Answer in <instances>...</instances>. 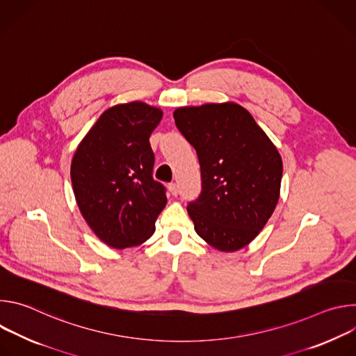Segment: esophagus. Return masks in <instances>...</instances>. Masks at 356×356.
<instances>
[{
    "instance_id": "esophagus-1",
    "label": "esophagus",
    "mask_w": 356,
    "mask_h": 356,
    "mask_svg": "<svg viewBox=\"0 0 356 356\" xmlns=\"http://www.w3.org/2000/svg\"><path fill=\"white\" fill-rule=\"evenodd\" d=\"M169 190H170V193H172L173 195H177V194H179V186H177V183H170V184H169Z\"/></svg>"
}]
</instances>
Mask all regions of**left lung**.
<instances>
[{
    "instance_id": "8db88e82",
    "label": "left lung",
    "mask_w": 356,
    "mask_h": 356,
    "mask_svg": "<svg viewBox=\"0 0 356 356\" xmlns=\"http://www.w3.org/2000/svg\"><path fill=\"white\" fill-rule=\"evenodd\" d=\"M173 117L200 163L201 191L187 204L195 232L222 252L243 248L277 204L283 165L276 146L234 103L183 107Z\"/></svg>"
}]
</instances>
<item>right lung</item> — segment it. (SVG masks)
<instances>
[{"label": "right lung", "mask_w": 356, "mask_h": 356, "mask_svg": "<svg viewBox=\"0 0 356 356\" xmlns=\"http://www.w3.org/2000/svg\"><path fill=\"white\" fill-rule=\"evenodd\" d=\"M162 111L139 101L103 113L79 145L70 169L77 206L94 234L115 249L155 232L166 187L154 179L149 136Z\"/></svg>", "instance_id": "add662e5"}]
</instances>
